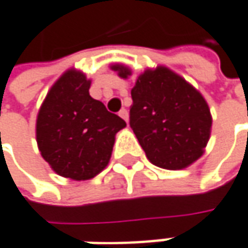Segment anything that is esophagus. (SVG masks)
Wrapping results in <instances>:
<instances>
[{
  "instance_id": "obj_1",
  "label": "esophagus",
  "mask_w": 248,
  "mask_h": 248,
  "mask_svg": "<svg viewBox=\"0 0 248 248\" xmlns=\"http://www.w3.org/2000/svg\"><path fill=\"white\" fill-rule=\"evenodd\" d=\"M119 116H121V118L124 119L126 124L129 122V112H127V109H124H124L119 110Z\"/></svg>"
}]
</instances>
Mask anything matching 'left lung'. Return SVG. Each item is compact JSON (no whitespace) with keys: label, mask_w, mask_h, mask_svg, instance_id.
<instances>
[{"label":"left lung","mask_w":248,"mask_h":248,"mask_svg":"<svg viewBox=\"0 0 248 248\" xmlns=\"http://www.w3.org/2000/svg\"><path fill=\"white\" fill-rule=\"evenodd\" d=\"M112 68L122 78L130 76L124 66ZM132 101L129 124L154 166L181 170L202 155L211 135V110L192 85L157 67L139 76Z\"/></svg>","instance_id":"1"}]
</instances>
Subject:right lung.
Segmentation results:
<instances>
[{
	"label": "right lung",
	"mask_w": 248,
	"mask_h": 248,
	"mask_svg": "<svg viewBox=\"0 0 248 248\" xmlns=\"http://www.w3.org/2000/svg\"><path fill=\"white\" fill-rule=\"evenodd\" d=\"M91 81L70 70L51 87L36 122L42 157L62 177L90 180L107 167L122 118L90 95Z\"/></svg>",
	"instance_id": "right-lung-1"
}]
</instances>
